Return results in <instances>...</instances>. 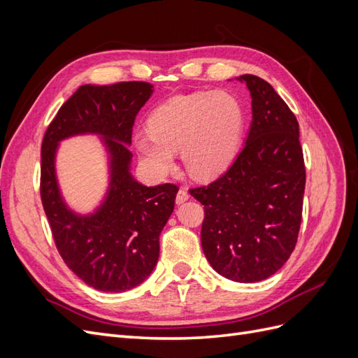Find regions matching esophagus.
Here are the masks:
<instances>
[{
	"mask_svg": "<svg viewBox=\"0 0 358 358\" xmlns=\"http://www.w3.org/2000/svg\"><path fill=\"white\" fill-rule=\"evenodd\" d=\"M188 199H189V192H188V189H187V188H180V189L178 191L176 203H178V204H182V203H185Z\"/></svg>",
	"mask_w": 358,
	"mask_h": 358,
	"instance_id": "1",
	"label": "esophagus"
}]
</instances>
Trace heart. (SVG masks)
<instances>
[{
    "label": "heart",
    "mask_w": 358,
    "mask_h": 358,
    "mask_svg": "<svg viewBox=\"0 0 358 358\" xmlns=\"http://www.w3.org/2000/svg\"><path fill=\"white\" fill-rule=\"evenodd\" d=\"M245 109L229 91H199L175 95L149 115V131L134 137V146L148 169L167 175L180 149L192 178L208 180L231 164L239 150Z\"/></svg>",
    "instance_id": "1"
}]
</instances>
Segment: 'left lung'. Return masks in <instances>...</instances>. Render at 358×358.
Masks as SVG:
<instances>
[{
    "mask_svg": "<svg viewBox=\"0 0 358 358\" xmlns=\"http://www.w3.org/2000/svg\"><path fill=\"white\" fill-rule=\"evenodd\" d=\"M252 99V122L241 154L221 178L189 189L204 206L201 248L227 279H267L294 251L305 194L299 122L272 85L254 74L237 78Z\"/></svg>",
    "mask_w": 358,
    "mask_h": 358,
    "instance_id": "obj_1",
    "label": "left lung"
}]
</instances>
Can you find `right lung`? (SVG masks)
<instances>
[{
	"label": "right lung",
	"instance_id": "obj_1",
	"mask_svg": "<svg viewBox=\"0 0 358 358\" xmlns=\"http://www.w3.org/2000/svg\"><path fill=\"white\" fill-rule=\"evenodd\" d=\"M154 92L148 82L83 85L61 106L41 143L40 194L53 241L71 272L90 287L121 292L142 284L159 257V234L175 209L178 187H146L131 175L134 119ZM95 134L110 158V187L94 213L71 211L56 179L59 142Z\"/></svg>",
	"mask_w": 358,
	"mask_h": 358
}]
</instances>
